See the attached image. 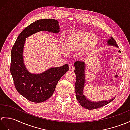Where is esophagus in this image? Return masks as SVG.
I'll return each mask as SVG.
<instances>
[{
  "mask_svg": "<svg viewBox=\"0 0 130 130\" xmlns=\"http://www.w3.org/2000/svg\"><path fill=\"white\" fill-rule=\"evenodd\" d=\"M69 68L70 70L73 71L74 70V67L73 65H72V64H69Z\"/></svg>",
  "mask_w": 130,
  "mask_h": 130,
  "instance_id": "esophagus-1",
  "label": "esophagus"
}]
</instances>
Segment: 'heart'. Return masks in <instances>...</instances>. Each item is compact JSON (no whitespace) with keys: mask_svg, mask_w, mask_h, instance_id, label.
Returning <instances> with one entry per match:
<instances>
[{"mask_svg":"<svg viewBox=\"0 0 130 130\" xmlns=\"http://www.w3.org/2000/svg\"><path fill=\"white\" fill-rule=\"evenodd\" d=\"M99 38L95 35L86 31H73L66 36L64 47L68 52H78L79 56L87 59L97 48Z\"/></svg>","mask_w":130,"mask_h":130,"instance_id":"b5f03b06","label":"heart"}]
</instances>
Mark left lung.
Returning a JSON list of instances; mask_svg holds the SVG:
<instances>
[{
	"label": "left lung",
	"instance_id": "left-lung-1",
	"mask_svg": "<svg viewBox=\"0 0 130 130\" xmlns=\"http://www.w3.org/2000/svg\"><path fill=\"white\" fill-rule=\"evenodd\" d=\"M107 44L109 46H115L118 47L116 42L112 37L107 41ZM75 69L74 72L76 75L75 89L76 98L81 106L88 109H97L107 104L109 102H112L115 97L108 101H101L99 102H92L87 99L83 94V90L85 82V63L84 62L78 61L74 63Z\"/></svg>",
	"mask_w": 130,
	"mask_h": 130
}]
</instances>
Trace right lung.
<instances>
[{
    "label": "right lung",
    "mask_w": 130,
    "mask_h": 130,
    "mask_svg": "<svg viewBox=\"0 0 130 130\" xmlns=\"http://www.w3.org/2000/svg\"><path fill=\"white\" fill-rule=\"evenodd\" d=\"M59 22L54 19L37 20L24 28L19 35L11 51L10 71L15 89L28 101L40 103L53 94L57 82L69 70L65 64L59 68H51L41 74H32L24 64L23 52L26 38L40 31L60 32Z\"/></svg>",
    "instance_id": "obj_1"
}]
</instances>
